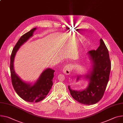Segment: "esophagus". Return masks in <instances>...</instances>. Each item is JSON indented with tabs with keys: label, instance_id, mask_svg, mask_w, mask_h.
<instances>
[{
	"label": "esophagus",
	"instance_id": "34e87169",
	"mask_svg": "<svg viewBox=\"0 0 123 123\" xmlns=\"http://www.w3.org/2000/svg\"><path fill=\"white\" fill-rule=\"evenodd\" d=\"M72 67V65H69L65 66L63 69V73L66 74H67V75L69 74L71 71Z\"/></svg>",
	"mask_w": 123,
	"mask_h": 123
}]
</instances>
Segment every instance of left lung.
<instances>
[{
    "label": "left lung",
    "instance_id": "8db88e82",
    "mask_svg": "<svg viewBox=\"0 0 123 123\" xmlns=\"http://www.w3.org/2000/svg\"><path fill=\"white\" fill-rule=\"evenodd\" d=\"M93 64L91 73L86 75L89 80L86 89L83 91L73 90L68 86L72 97L79 103L86 105L97 103L103 98L109 78L111 62L108 50L102 39L97 50L88 51ZM79 76L77 77V80Z\"/></svg>",
    "mask_w": 123,
    "mask_h": 123
}]
</instances>
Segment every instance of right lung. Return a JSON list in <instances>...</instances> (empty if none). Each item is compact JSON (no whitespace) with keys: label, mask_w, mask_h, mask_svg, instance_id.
I'll use <instances>...</instances> for the list:
<instances>
[{"label":"right lung","mask_w":123,"mask_h":123,"mask_svg":"<svg viewBox=\"0 0 123 123\" xmlns=\"http://www.w3.org/2000/svg\"><path fill=\"white\" fill-rule=\"evenodd\" d=\"M36 29L33 28L19 38L13 49L10 57L11 77L14 90L21 98L30 103H37L45 98L52 86V79L55 72L50 68L43 71L33 85L22 80L15 72L13 64L16 53L22 44L32 36Z\"/></svg>","instance_id":"right-lung-1"}]
</instances>
